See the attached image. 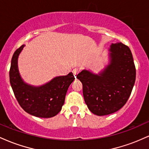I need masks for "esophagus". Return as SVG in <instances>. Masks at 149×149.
<instances>
[{
  "instance_id": "1",
  "label": "esophagus",
  "mask_w": 149,
  "mask_h": 149,
  "mask_svg": "<svg viewBox=\"0 0 149 149\" xmlns=\"http://www.w3.org/2000/svg\"><path fill=\"white\" fill-rule=\"evenodd\" d=\"M72 72H73V75H74V76L76 77V75L78 74V72H79V71H78V70L77 69H73V70Z\"/></svg>"
}]
</instances>
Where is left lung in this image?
I'll return each instance as SVG.
<instances>
[{"label": "left lung", "instance_id": "obj_1", "mask_svg": "<svg viewBox=\"0 0 149 149\" xmlns=\"http://www.w3.org/2000/svg\"><path fill=\"white\" fill-rule=\"evenodd\" d=\"M83 84V97L89 110L107 116L125 104L134 87L136 69L131 50L122 42L109 48V63L99 73L83 69L76 77Z\"/></svg>", "mask_w": 149, "mask_h": 149}]
</instances>
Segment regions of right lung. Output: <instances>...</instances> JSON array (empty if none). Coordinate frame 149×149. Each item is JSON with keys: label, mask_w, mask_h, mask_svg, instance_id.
<instances>
[{"label": "right lung", "mask_w": 149, "mask_h": 149, "mask_svg": "<svg viewBox=\"0 0 149 149\" xmlns=\"http://www.w3.org/2000/svg\"><path fill=\"white\" fill-rule=\"evenodd\" d=\"M25 45L15 51L11 61L10 82L15 96L26 112L38 118H52L61 111L65 97L75 78L70 72L66 76H57L40 86L24 81L18 69V57Z\"/></svg>", "instance_id": "add662e5"}]
</instances>
